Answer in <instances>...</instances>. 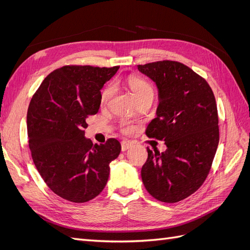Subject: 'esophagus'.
<instances>
[{"instance_id": "esophagus-1", "label": "esophagus", "mask_w": 250, "mask_h": 250, "mask_svg": "<svg viewBox=\"0 0 250 250\" xmlns=\"http://www.w3.org/2000/svg\"><path fill=\"white\" fill-rule=\"evenodd\" d=\"M132 146V143L131 142H126V141H123L122 143H121V148H122V151H126L129 149L130 147Z\"/></svg>"}]
</instances>
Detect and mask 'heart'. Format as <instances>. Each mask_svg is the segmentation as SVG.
Segmentation results:
<instances>
[{"mask_svg":"<svg viewBox=\"0 0 250 250\" xmlns=\"http://www.w3.org/2000/svg\"><path fill=\"white\" fill-rule=\"evenodd\" d=\"M127 84L132 90V93L135 97V99L138 100V102L143 99H146V98L153 99L154 89L153 86L151 85V83L147 80L138 76H133L132 75V76H129L127 78ZM113 94H115V85H113L112 83H109V84L105 86L101 92L100 102L102 106H106L110 102ZM120 130L121 132L129 134L134 131V126L130 122H128V121L122 120L120 122Z\"/></svg>","mask_w":250,"mask_h":250,"instance_id":"obj_1","label":"heart"}]
</instances>
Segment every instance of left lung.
<instances>
[{
	"instance_id": "1",
	"label": "left lung",
	"mask_w": 250,
	"mask_h": 250,
	"mask_svg": "<svg viewBox=\"0 0 250 250\" xmlns=\"http://www.w3.org/2000/svg\"><path fill=\"white\" fill-rule=\"evenodd\" d=\"M138 69L160 90L157 117L146 135L167 145L162 153L147 148L143 183L155 199L178 202L197 191L210 171L219 144L215 96L206 79L181 62L161 60Z\"/></svg>"
}]
</instances>
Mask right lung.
<instances>
[{
    "label": "right lung",
    "mask_w": 250,
    "mask_h": 250,
    "mask_svg": "<svg viewBox=\"0 0 250 250\" xmlns=\"http://www.w3.org/2000/svg\"><path fill=\"white\" fill-rule=\"evenodd\" d=\"M120 66L69 64L44 78L27 113L29 148L44 183L59 197L83 203L107 184L109 164L121 144L108 139L94 146L84 138L86 120L99 111L101 88Z\"/></svg>",
    "instance_id": "right-lung-1"
}]
</instances>
